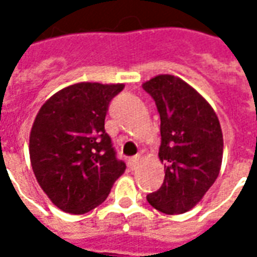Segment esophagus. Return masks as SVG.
<instances>
[{
	"mask_svg": "<svg viewBox=\"0 0 257 257\" xmlns=\"http://www.w3.org/2000/svg\"><path fill=\"white\" fill-rule=\"evenodd\" d=\"M138 164H139V156H135V157H131L128 161V165L131 169H135V168L138 167Z\"/></svg>",
	"mask_w": 257,
	"mask_h": 257,
	"instance_id": "esophagus-1",
	"label": "esophagus"
}]
</instances>
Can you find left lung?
<instances>
[{"label": "left lung", "mask_w": 257, "mask_h": 257, "mask_svg": "<svg viewBox=\"0 0 257 257\" xmlns=\"http://www.w3.org/2000/svg\"><path fill=\"white\" fill-rule=\"evenodd\" d=\"M156 101L161 118L158 157L165 179L147 195L157 210L184 213L202 199L219 176L223 134L219 118L208 101L183 79L161 74L143 84Z\"/></svg>", "instance_id": "left-lung-1"}]
</instances>
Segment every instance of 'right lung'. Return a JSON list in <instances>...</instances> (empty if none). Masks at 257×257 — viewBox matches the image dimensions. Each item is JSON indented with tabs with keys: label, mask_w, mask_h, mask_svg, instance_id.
Returning <instances> with one entry per match:
<instances>
[{
	"label": "right lung",
	"mask_w": 257,
	"mask_h": 257,
	"mask_svg": "<svg viewBox=\"0 0 257 257\" xmlns=\"http://www.w3.org/2000/svg\"><path fill=\"white\" fill-rule=\"evenodd\" d=\"M123 86L70 85L37 114L29 146L31 167L41 189L63 212L82 215L100 205L126 168L104 131L108 104Z\"/></svg>",
	"instance_id": "1"
}]
</instances>
